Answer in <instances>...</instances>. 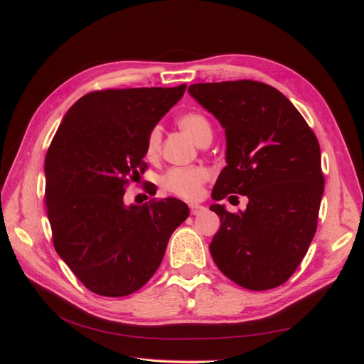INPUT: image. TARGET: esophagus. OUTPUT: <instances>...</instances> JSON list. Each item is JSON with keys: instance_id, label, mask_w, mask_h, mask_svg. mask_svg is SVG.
Listing matches in <instances>:
<instances>
[{"instance_id": "1", "label": "esophagus", "mask_w": 364, "mask_h": 364, "mask_svg": "<svg viewBox=\"0 0 364 364\" xmlns=\"http://www.w3.org/2000/svg\"><path fill=\"white\" fill-rule=\"evenodd\" d=\"M202 211H205V206H202V205H191V206H190V213H191L193 215L200 214Z\"/></svg>"}]
</instances>
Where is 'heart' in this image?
<instances>
[{
    "mask_svg": "<svg viewBox=\"0 0 364 364\" xmlns=\"http://www.w3.org/2000/svg\"><path fill=\"white\" fill-rule=\"evenodd\" d=\"M178 124L188 134L197 144L213 136L209 119L200 112H186L178 118ZM161 147V129L153 127L146 142V156L155 159ZM209 173L203 167L171 168L162 178V186L171 194L185 200H197L202 196V186L208 181Z\"/></svg>",
    "mask_w": 364,
    "mask_h": 364,
    "instance_id": "b5f03b06",
    "label": "heart"
}]
</instances>
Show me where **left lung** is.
I'll list each match as a JSON object with an SVG mask.
<instances>
[{
    "label": "left lung",
    "mask_w": 364,
    "mask_h": 364,
    "mask_svg": "<svg viewBox=\"0 0 364 364\" xmlns=\"http://www.w3.org/2000/svg\"><path fill=\"white\" fill-rule=\"evenodd\" d=\"M188 92L226 134V167L213 199H249L246 211L220 217L209 250L223 274L247 290L287 281L310 247L325 179L314 132L291 102L255 80L194 83Z\"/></svg>",
    "instance_id": "1"
}]
</instances>
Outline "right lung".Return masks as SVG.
I'll return each mask as SVG.
<instances>
[{"instance_id":"obj_1","label":"right lung","mask_w":364,"mask_h":364,"mask_svg":"<svg viewBox=\"0 0 364 364\" xmlns=\"http://www.w3.org/2000/svg\"><path fill=\"white\" fill-rule=\"evenodd\" d=\"M186 85L94 91L65 114L46 156V205L53 243L87 290L135 293L164 258L190 209L174 197L124 205L126 186L146 170L150 130ZM155 196L156 186L147 188Z\"/></svg>"}]
</instances>
